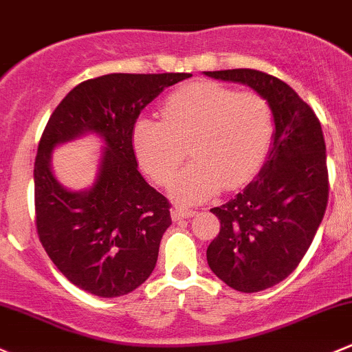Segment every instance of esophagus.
<instances>
[{"label":"esophagus","instance_id":"1","mask_svg":"<svg viewBox=\"0 0 352 352\" xmlns=\"http://www.w3.org/2000/svg\"><path fill=\"white\" fill-rule=\"evenodd\" d=\"M195 210L193 208H186V206H175L171 212L173 220H181V219H191L195 217Z\"/></svg>","mask_w":352,"mask_h":352}]
</instances>
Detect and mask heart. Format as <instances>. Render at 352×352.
I'll return each mask as SVG.
<instances>
[{
  "label": "heart",
  "instance_id": "heart-1",
  "mask_svg": "<svg viewBox=\"0 0 352 352\" xmlns=\"http://www.w3.org/2000/svg\"><path fill=\"white\" fill-rule=\"evenodd\" d=\"M161 113L162 120L135 122L133 149L161 186L171 184L190 152L194 161L171 186L173 198L181 203L245 184L264 164L273 142V110L256 91H235L215 81L188 82L168 95Z\"/></svg>",
  "mask_w": 352,
  "mask_h": 352
}]
</instances>
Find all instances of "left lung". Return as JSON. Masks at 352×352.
<instances>
[{
    "label": "left lung",
    "mask_w": 352,
    "mask_h": 352,
    "mask_svg": "<svg viewBox=\"0 0 352 352\" xmlns=\"http://www.w3.org/2000/svg\"><path fill=\"white\" fill-rule=\"evenodd\" d=\"M206 76L251 86L270 101L274 140L259 176L234 200L210 212L220 232L208 266L230 288L256 293L288 278L309 251L329 200L325 140L314 110L286 82L256 69Z\"/></svg>",
    "instance_id": "8db88e82"
}]
</instances>
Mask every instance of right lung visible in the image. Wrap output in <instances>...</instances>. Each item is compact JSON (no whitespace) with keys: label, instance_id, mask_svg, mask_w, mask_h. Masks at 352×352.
I'll list each match as a JSON object with an SVG mask.
<instances>
[{"label":"right lung","instance_id":"1","mask_svg":"<svg viewBox=\"0 0 352 352\" xmlns=\"http://www.w3.org/2000/svg\"><path fill=\"white\" fill-rule=\"evenodd\" d=\"M186 72L107 74L76 86L50 115L34 166L35 227L57 270L78 288L113 298L140 286L157 263L171 226V203L137 171L133 125L159 93ZM91 129L107 147L88 192L64 190L50 173V152Z\"/></svg>","mask_w":352,"mask_h":352}]
</instances>
